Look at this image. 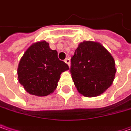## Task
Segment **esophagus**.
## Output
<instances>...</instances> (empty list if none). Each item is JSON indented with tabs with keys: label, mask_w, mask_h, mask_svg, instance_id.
Segmentation results:
<instances>
[{
	"label": "esophagus",
	"mask_w": 131,
	"mask_h": 131,
	"mask_svg": "<svg viewBox=\"0 0 131 131\" xmlns=\"http://www.w3.org/2000/svg\"><path fill=\"white\" fill-rule=\"evenodd\" d=\"M64 62H65L67 65L70 67V59H66L64 60Z\"/></svg>",
	"instance_id": "esophagus-1"
}]
</instances>
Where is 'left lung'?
<instances>
[{
    "label": "left lung",
    "mask_w": 131,
    "mask_h": 131,
    "mask_svg": "<svg viewBox=\"0 0 131 131\" xmlns=\"http://www.w3.org/2000/svg\"><path fill=\"white\" fill-rule=\"evenodd\" d=\"M116 72L113 56L97 42H81L71 57L73 82L78 92L86 97L105 92L113 83Z\"/></svg>",
    "instance_id": "8db88e82"
}]
</instances>
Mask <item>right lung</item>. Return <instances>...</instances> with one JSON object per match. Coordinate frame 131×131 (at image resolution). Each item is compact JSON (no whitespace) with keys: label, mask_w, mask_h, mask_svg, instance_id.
I'll return each instance as SVG.
<instances>
[{"label":"right lung","mask_w":131,"mask_h":131,"mask_svg":"<svg viewBox=\"0 0 131 131\" xmlns=\"http://www.w3.org/2000/svg\"><path fill=\"white\" fill-rule=\"evenodd\" d=\"M68 70L65 62L59 59L57 51L43 40L32 44L23 55L17 68L18 81L28 93L44 97L54 92L61 74Z\"/></svg>","instance_id":"add662e5"}]
</instances>
